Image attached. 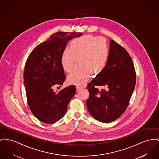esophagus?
I'll return each instance as SVG.
<instances>
[{"label": "esophagus", "mask_w": 159, "mask_h": 159, "mask_svg": "<svg viewBox=\"0 0 159 159\" xmlns=\"http://www.w3.org/2000/svg\"><path fill=\"white\" fill-rule=\"evenodd\" d=\"M76 91H77V92H79V91H80V90L82 89L83 87H81V86H76Z\"/></svg>", "instance_id": "1"}]
</instances>
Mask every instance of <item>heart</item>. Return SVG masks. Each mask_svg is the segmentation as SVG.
<instances>
[{"mask_svg":"<svg viewBox=\"0 0 159 159\" xmlns=\"http://www.w3.org/2000/svg\"><path fill=\"white\" fill-rule=\"evenodd\" d=\"M109 56V48L102 37L86 35L72 40L69 49H65L61 56V64L66 72H71L78 61V66L67 76L68 83L81 85L92 74H100L106 68Z\"/></svg>","mask_w":159,"mask_h":159,"instance_id":"obj_1","label":"heart"}]
</instances>
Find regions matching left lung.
<instances>
[{
    "mask_svg": "<svg viewBox=\"0 0 159 159\" xmlns=\"http://www.w3.org/2000/svg\"><path fill=\"white\" fill-rule=\"evenodd\" d=\"M110 56L105 69L87 85L86 101L89 112L104 123L115 120L126 110L134 91L136 75L127 51L113 40L110 42ZM96 86H101L99 90Z\"/></svg>",
    "mask_w": 159,
    "mask_h": 159,
    "instance_id": "8db88e82",
    "label": "left lung"
}]
</instances>
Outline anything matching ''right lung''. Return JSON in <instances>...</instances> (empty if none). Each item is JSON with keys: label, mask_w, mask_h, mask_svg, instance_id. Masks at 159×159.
<instances>
[{"label": "right lung", "mask_w": 159, "mask_h": 159, "mask_svg": "<svg viewBox=\"0 0 159 159\" xmlns=\"http://www.w3.org/2000/svg\"><path fill=\"white\" fill-rule=\"evenodd\" d=\"M81 32H58L36 46L30 54L24 70L28 104L33 115L45 124H53L64 116L70 100L76 93L71 85L56 93L66 78L61 64V53L68 42Z\"/></svg>", "instance_id": "obj_1"}]
</instances>
